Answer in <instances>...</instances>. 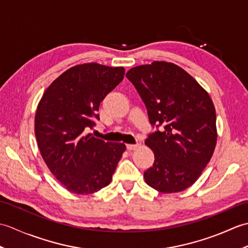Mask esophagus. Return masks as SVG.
Returning <instances> with one entry per match:
<instances>
[{"mask_svg": "<svg viewBox=\"0 0 248 248\" xmlns=\"http://www.w3.org/2000/svg\"><path fill=\"white\" fill-rule=\"evenodd\" d=\"M138 147H139L138 144H135V145L128 144V145H127V149H128V150H135L136 148H138Z\"/></svg>", "mask_w": 248, "mask_h": 248, "instance_id": "esophagus-1", "label": "esophagus"}]
</instances>
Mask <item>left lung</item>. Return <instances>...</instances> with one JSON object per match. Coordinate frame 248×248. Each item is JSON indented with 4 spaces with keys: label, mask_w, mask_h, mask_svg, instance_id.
<instances>
[{
    "label": "left lung",
    "mask_w": 248,
    "mask_h": 248,
    "mask_svg": "<svg viewBox=\"0 0 248 248\" xmlns=\"http://www.w3.org/2000/svg\"><path fill=\"white\" fill-rule=\"evenodd\" d=\"M125 77L156 129L145 140L155 152L154 165L144 172L145 181L161 193L181 192L202 175L215 149L217 114L212 100L193 77L171 62L131 68Z\"/></svg>",
    "instance_id": "obj_1"
}]
</instances>
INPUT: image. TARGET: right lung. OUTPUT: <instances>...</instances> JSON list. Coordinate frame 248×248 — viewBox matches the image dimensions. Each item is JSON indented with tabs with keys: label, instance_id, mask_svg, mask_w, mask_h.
<instances>
[{
	"label": "right lung",
	"instance_id": "right-lung-1",
	"mask_svg": "<svg viewBox=\"0 0 248 248\" xmlns=\"http://www.w3.org/2000/svg\"><path fill=\"white\" fill-rule=\"evenodd\" d=\"M123 67L96 62L70 68L46 88L37 108L35 135L53 176L75 194H92L108 186L125 150L86 134L99 120L105 96L123 81Z\"/></svg>",
	"mask_w": 248,
	"mask_h": 248
}]
</instances>
